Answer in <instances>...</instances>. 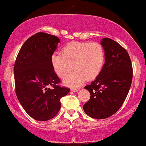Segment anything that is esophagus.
Wrapping results in <instances>:
<instances>
[{
    "label": "esophagus",
    "instance_id": "esophagus-1",
    "mask_svg": "<svg viewBox=\"0 0 146 146\" xmlns=\"http://www.w3.org/2000/svg\"><path fill=\"white\" fill-rule=\"evenodd\" d=\"M71 90L73 91V92H78V91L80 90V88H72Z\"/></svg>",
    "mask_w": 146,
    "mask_h": 146
}]
</instances>
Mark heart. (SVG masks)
<instances>
[{"mask_svg": "<svg viewBox=\"0 0 146 146\" xmlns=\"http://www.w3.org/2000/svg\"><path fill=\"white\" fill-rule=\"evenodd\" d=\"M61 54L52 56V65L60 78L67 76L73 67L75 71L64 80L71 87L97 78L104 65V50L97 42H71L63 47Z\"/></svg>", "mask_w": 146, "mask_h": 146, "instance_id": "1", "label": "heart"}]
</instances>
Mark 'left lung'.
Returning <instances> with one entry per match:
<instances>
[{
	"label": "left lung",
	"mask_w": 146,
	"mask_h": 146,
	"mask_svg": "<svg viewBox=\"0 0 146 146\" xmlns=\"http://www.w3.org/2000/svg\"><path fill=\"white\" fill-rule=\"evenodd\" d=\"M105 64L101 73L84 87L90 99L83 105L88 115L95 119L108 118L121 108L131 88L133 67L127 51L110 38H102Z\"/></svg>",
	"instance_id": "left-lung-1"
}]
</instances>
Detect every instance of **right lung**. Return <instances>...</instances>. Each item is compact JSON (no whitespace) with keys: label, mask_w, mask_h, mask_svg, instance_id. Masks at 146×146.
<instances>
[{"label":"right lung","mask_w":146,"mask_h":146,"mask_svg":"<svg viewBox=\"0 0 146 146\" xmlns=\"http://www.w3.org/2000/svg\"><path fill=\"white\" fill-rule=\"evenodd\" d=\"M58 43L56 36L36 33L24 42L14 64L17 99L26 113L38 121L53 118L60 109V100L70 91L58 85L60 80L51 62Z\"/></svg>","instance_id":"obj_1"}]
</instances>
